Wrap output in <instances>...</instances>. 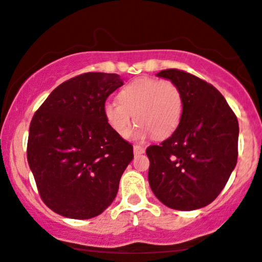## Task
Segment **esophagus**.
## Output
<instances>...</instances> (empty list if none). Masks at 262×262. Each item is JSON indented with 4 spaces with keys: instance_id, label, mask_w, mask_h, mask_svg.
I'll list each match as a JSON object with an SVG mask.
<instances>
[{
    "instance_id": "obj_1",
    "label": "esophagus",
    "mask_w": 262,
    "mask_h": 262,
    "mask_svg": "<svg viewBox=\"0 0 262 262\" xmlns=\"http://www.w3.org/2000/svg\"><path fill=\"white\" fill-rule=\"evenodd\" d=\"M134 155H140V154H144V151H145V149L143 148V146L140 145H134Z\"/></svg>"
}]
</instances>
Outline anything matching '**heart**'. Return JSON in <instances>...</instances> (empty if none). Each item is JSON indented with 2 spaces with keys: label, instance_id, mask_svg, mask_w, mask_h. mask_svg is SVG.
Returning a JSON list of instances; mask_svg holds the SVG:
<instances>
[{
  "label": "heart",
  "instance_id": "1",
  "mask_svg": "<svg viewBox=\"0 0 262 262\" xmlns=\"http://www.w3.org/2000/svg\"><path fill=\"white\" fill-rule=\"evenodd\" d=\"M118 103L103 107L106 122L121 137H127L132 123L138 124V135L151 134L155 139L170 137L182 116V96L170 80L140 77L125 85L117 95Z\"/></svg>",
  "mask_w": 262,
  "mask_h": 262
}]
</instances>
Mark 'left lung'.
<instances>
[{
	"instance_id": "1",
	"label": "left lung",
	"mask_w": 262,
	"mask_h": 262,
	"mask_svg": "<svg viewBox=\"0 0 262 262\" xmlns=\"http://www.w3.org/2000/svg\"><path fill=\"white\" fill-rule=\"evenodd\" d=\"M158 76L180 89L182 116L170 138L146 149L149 185L170 208H202L218 197L236 165L237 118L223 95L200 77L177 69Z\"/></svg>"
}]
</instances>
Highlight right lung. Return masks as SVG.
Listing matches in <instances>:
<instances>
[{"instance_id":"add662e5","label":"right lung","mask_w":262,"mask_h":262,"mask_svg":"<svg viewBox=\"0 0 262 262\" xmlns=\"http://www.w3.org/2000/svg\"><path fill=\"white\" fill-rule=\"evenodd\" d=\"M122 85L117 74H81L56 87L33 116L27 159L40 198L60 215L93 218L117 196L133 145L108 125L103 107Z\"/></svg>"}]
</instances>
